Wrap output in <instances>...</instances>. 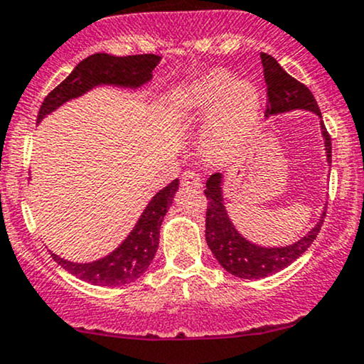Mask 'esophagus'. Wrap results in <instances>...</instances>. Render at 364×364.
Listing matches in <instances>:
<instances>
[{
    "label": "esophagus",
    "instance_id": "obj_1",
    "mask_svg": "<svg viewBox=\"0 0 364 364\" xmlns=\"http://www.w3.org/2000/svg\"><path fill=\"white\" fill-rule=\"evenodd\" d=\"M203 178L198 171L194 170H187L182 173V186H189V187H201Z\"/></svg>",
    "mask_w": 364,
    "mask_h": 364
}]
</instances>
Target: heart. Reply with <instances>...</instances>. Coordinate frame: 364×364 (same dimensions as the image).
Returning <instances> with one entry per match:
<instances>
[{
  "mask_svg": "<svg viewBox=\"0 0 364 364\" xmlns=\"http://www.w3.org/2000/svg\"><path fill=\"white\" fill-rule=\"evenodd\" d=\"M178 117L194 118L215 113L204 130V142L213 151L235 148L251 132L259 115V92L251 80H235L234 73L211 70L175 94Z\"/></svg>",
  "mask_w": 364,
  "mask_h": 364,
  "instance_id": "heart-1",
  "label": "heart"
}]
</instances>
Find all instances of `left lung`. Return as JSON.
Instances as JSON below:
<instances>
[{
	"label": "left lung",
	"mask_w": 364,
	"mask_h": 364,
	"mask_svg": "<svg viewBox=\"0 0 364 364\" xmlns=\"http://www.w3.org/2000/svg\"><path fill=\"white\" fill-rule=\"evenodd\" d=\"M261 63H263L264 82H267V117L282 115V113L294 112V109L314 113L320 118L326 161L330 165L332 163V141L326 132L323 120H321V112L311 91L299 80L289 75L280 67L279 61L267 53H261ZM222 186L223 173H213L206 181V189H204V194L208 198L206 242L218 263L232 275L247 280L270 277L294 263L303 252L308 251L313 240L316 239L321 223H323L325 211L308 234L289 246L267 247L251 242L232 223L225 203H223Z\"/></svg>",
	"instance_id": "obj_1"
}]
</instances>
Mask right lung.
Listing matches in <instances>:
<instances>
[{
    "mask_svg": "<svg viewBox=\"0 0 364 364\" xmlns=\"http://www.w3.org/2000/svg\"><path fill=\"white\" fill-rule=\"evenodd\" d=\"M160 60L161 56L158 55L113 56L108 53H96V55L87 56L73 68L63 82L48 94L46 100L41 105L38 124L67 101L84 96L85 92L100 85H115V87L136 91L153 79V70L160 63ZM177 191L178 178L158 191L139 216L130 234L122 240L120 246L103 258L92 263H75L51 252L53 259L73 277L92 285L117 287V285L130 284L148 270L156 255L163 216L173 203V196Z\"/></svg>",
    "mask_w": 364,
    "mask_h": 364,
    "instance_id": "1",
    "label": "right lung"
}]
</instances>
